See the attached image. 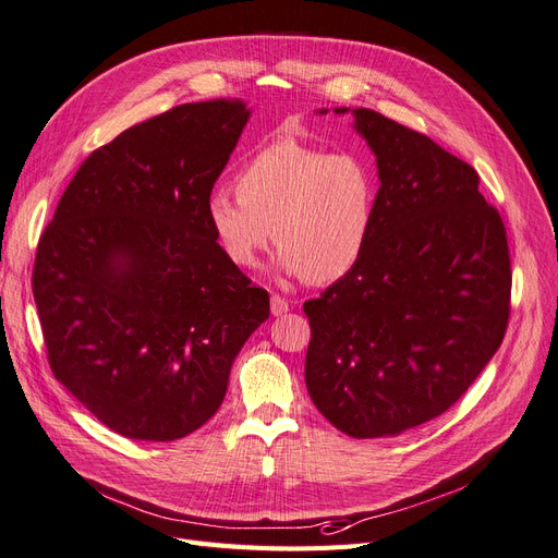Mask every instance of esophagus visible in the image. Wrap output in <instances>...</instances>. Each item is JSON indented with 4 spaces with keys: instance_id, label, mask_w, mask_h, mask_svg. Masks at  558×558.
Masks as SVG:
<instances>
[{
    "instance_id": "esophagus-1",
    "label": "esophagus",
    "mask_w": 558,
    "mask_h": 558,
    "mask_svg": "<svg viewBox=\"0 0 558 558\" xmlns=\"http://www.w3.org/2000/svg\"><path fill=\"white\" fill-rule=\"evenodd\" d=\"M287 311H290V301H287L284 296H280V294H274L271 296V315H284Z\"/></svg>"
}]
</instances>
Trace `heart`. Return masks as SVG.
I'll return each mask as SVG.
<instances>
[{
  "instance_id": "heart-1",
  "label": "heart",
  "mask_w": 558,
  "mask_h": 558,
  "mask_svg": "<svg viewBox=\"0 0 558 558\" xmlns=\"http://www.w3.org/2000/svg\"><path fill=\"white\" fill-rule=\"evenodd\" d=\"M236 194L215 187L206 220L225 259L253 268L268 241L278 266L311 284L348 276L366 253L377 208V175L359 153H329L276 138L236 173Z\"/></svg>"
}]
</instances>
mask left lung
Wrapping results in <instances>:
<instances>
[{
    "mask_svg": "<svg viewBox=\"0 0 558 558\" xmlns=\"http://www.w3.org/2000/svg\"><path fill=\"white\" fill-rule=\"evenodd\" d=\"M352 116L380 175L375 222L352 271L303 303L305 385L338 430L380 438L442 415L475 383L506 336L512 271L471 165L383 113Z\"/></svg>",
    "mask_w": 558,
    "mask_h": 558,
    "instance_id": "1",
    "label": "left lung"
}]
</instances>
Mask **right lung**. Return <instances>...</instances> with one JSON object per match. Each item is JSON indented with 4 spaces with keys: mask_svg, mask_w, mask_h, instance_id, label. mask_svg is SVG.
I'll list each match as a JSON object with an SVG mask.
<instances>
[{
    "mask_svg": "<svg viewBox=\"0 0 558 558\" xmlns=\"http://www.w3.org/2000/svg\"><path fill=\"white\" fill-rule=\"evenodd\" d=\"M250 118L183 104L124 130L71 178L32 292L52 375L132 440H178L218 412L268 294L220 253L206 199Z\"/></svg>",
    "mask_w": 558,
    "mask_h": 558,
    "instance_id": "right-lung-1",
    "label": "right lung"
}]
</instances>
